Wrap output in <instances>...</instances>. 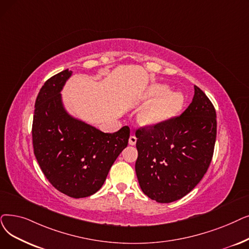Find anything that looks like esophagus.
I'll use <instances>...</instances> for the list:
<instances>
[{
  "mask_svg": "<svg viewBox=\"0 0 249 249\" xmlns=\"http://www.w3.org/2000/svg\"><path fill=\"white\" fill-rule=\"evenodd\" d=\"M136 142H137V138L135 135H131L130 137H129V144L134 145L136 143Z\"/></svg>",
  "mask_w": 249,
  "mask_h": 249,
  "instance_id": "obj_1",
  "label": "esophagus"
}]
</instances>
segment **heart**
<instances>
[{"mask_svg": "<svg viewBox=\"0 0 249 249\" xmlns=\"http://www.w3.org/2000/svg\"><path fill=\"white\" fill-rule=\"evenodd\" d=\"M166 85H154L146 93L151 102L142 112V118L147 124H155L177 114L184 105V96L180 92H168Z\"/></svg>", "mask_w": 249, "mask_h": 249, "instance_id": "b5f03b06", "label": "heart"}]
</instances>
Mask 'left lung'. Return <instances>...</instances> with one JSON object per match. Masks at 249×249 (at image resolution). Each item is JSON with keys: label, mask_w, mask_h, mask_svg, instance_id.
<instances>
[{"label": "left lung", "mask_w": 249, "mask_h": 249, "mask_svg": "<svg viewBox=\"0 0 249 249\" xmlns=\"http://www.w3.org/2000/svg\"><path fill=\"white\" fill-rule=\"evenodd\" d=\"M214 107L196 85L179 116L139 127L135 171L145 196L160 203L185 196L207 173L217 136Z\"/></svg>", "instance_id": "obj_1"}]
</instances>
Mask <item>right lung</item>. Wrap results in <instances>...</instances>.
<instances>
[{
    "instance_id": "add662e5",
    "label": "right lung",
    "mask_w": 249,
    "mask_h": 249,
    "mask_svg": "<svg viewBox=\"0 0 249 249\" xmlns=\"http://www.w3.org/2000/svg\"><path fill=\"white\" fill-rule=\"evenodd\" d=\"M71 74L64 70L40 89L35 105L32 144L51 184L70 197L81 198L103 186L114 161L128 144L130 128L104 133L69 116L60 91Z\"/></svg>"
}]
</instances>
